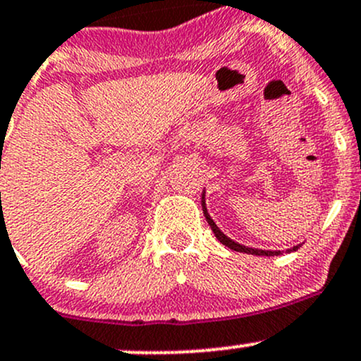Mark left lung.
Segmentation results:
<instances>
[{"label": "left lung", "instance_id": "8db88e82", "mask_svg": "<svg viewBox=\"0 0 361 361\" xmlns=\"http://www.w3.org/2000/svg\"><path fill=\"white\" fill-rule=\"evenodd\" d=\"M202 209H204V216H205V219H207V223H209V226H211V229L214 231V235H216V238L221 241V243L224 245V247H228V248H231V250H235V252H243V253H250V255H264V257H274V255H281V250H259V248H248V247H245V245H240V243H236V241H233V240H229L228 236L224 235L223 231H221L219 228H217L216 226V223H214V221L211 219V216H209V212H207V209H205V200H204V197H202ZM300 248V245H296V247H293V248H290V250H286V252H291V250H298Z\"/></svg>", "mask_w": 361, "mask_h": 361}]
</instances>
